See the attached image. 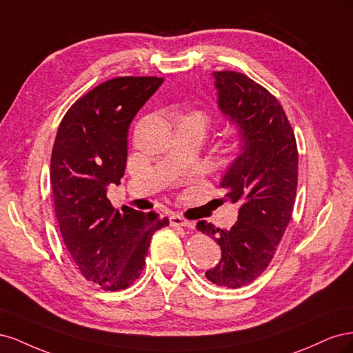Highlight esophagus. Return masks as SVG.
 Returning <instances> with one entry per match:
<instances>
[{
	"label": "esophagus",
	"mask_w": 353,
	"mask_h": 353,
	"mask_svg": "<svg viewBox=\"0 0 353 353\" xmlns=\"http://www.w3.org/2000/svg\"><path fill=\"white\" fill-rule=\"evenodd\" d=\"M169 222H170V225H172V227H184V228H193L194 227L190 221H187L183 216L176 215V213H174V215L169 216Z\"/></svg>",
	"instance_id": "1"
}]
</instances>
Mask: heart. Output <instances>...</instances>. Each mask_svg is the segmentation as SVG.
Returning a JSON list of instances; mask_svg holds the SVG:
<instances>
[{
	"label": "heart",
	"mask_w": 353,
	"mask_h": 353,
	"mask_svg": "<svg viewBox=\"0 0 353 353\" xmlns=\"http://www.w3.org/2000/svg\"><path fill=\"white\" fill-rule=\"evenodd\" d=\"M199 116H200V117H201V119H203V116H201V114H199ZM241 147H243V145H241V143H237L236 145H234V152H236V153H240V150H241Z\"/></svg>",
	"instance_id": "obj_1"
}]
</instances>
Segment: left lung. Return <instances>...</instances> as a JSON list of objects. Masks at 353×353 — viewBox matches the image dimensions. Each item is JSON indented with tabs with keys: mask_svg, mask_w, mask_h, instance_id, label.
I'll return each instance as SVG.
<instances>
[{
	"mask_svg": "<svg viewBox=\"0 0 353 353\" xmlns=\"http://www.w3.org/2000/svg\"><path fill=\"white\" fill-rule=\"evenodd\" d=\"M219 108L241 130L243 153L221 181L222 200L239 203L230 230L199 221L197 230L221 245L222 258L206 276L213 284L239 288L268 268L292 219L297 188V144L280 101L249 77L213 72Z\"/></svg>",
	"mask_w": 353,
	"mask_h": 353,
	"instance_id": "obj_1",
	"label": "left lung"
}]
</instances>
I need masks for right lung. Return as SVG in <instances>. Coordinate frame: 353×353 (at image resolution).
<instances>
[{
    "mask_svg": "<svg viewBox=\"0 0 353 353\" xmlns=\"http://www.w3.org/2000/svg\"><path fill=\"white\" fill-rule=\"evenodd\" d=\"M162 82L119 77L97 85L70 105L52 145L50 181L63 241L83 279L103 290L134 284L154 231L169 225L156 212L114 210L105 196L125 172L128 128Z\"/></svg>",
    "mask_w": 353,
    "mask_h": 353,
    "instance_id": "obj_1",
    "label": "right lung"
}]
</instances>
